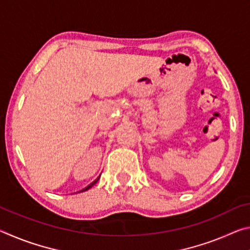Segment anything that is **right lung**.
Instances as JSON below:
<instances>
[{
	"label": "right lung",
	"mask_w": 250,
	"mask_h": 250,
	"mask_svg": "<svg viewBox=\"0 0 250 250\" xmlns=\"http://www.w3.org/2000/svg\"><path fill=\"white\" fill-rule=\"evenodd\" d=\"M99 177H100V176H98V177H97V179H96V180H95L94 182H92V183H90L89 185H88V186H87V188H83V189H82V191H79L78 193H80V192H84V191H87V189H89L90 188H92V186H94V185H95V184L97 183V182H98V180H99Z\"/></svg>",
	"instance_id": "add662e5"
}]
</instances>
